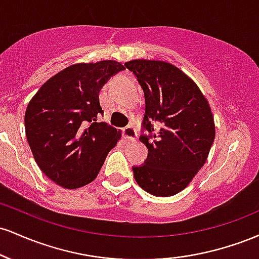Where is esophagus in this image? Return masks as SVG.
Returning a JSON list of instances; mask_svg holds the SVG:
<instances>
[{
	"mask_svg": "<svg viewBox=\"0 0 259 259\" xmlns=\"http://www.w3.org/2000/svg\"><path fill=\"white\" fill-rule=\"evenodd\" d=\"M123 134H124V136H125V139H129V140H134L136 136H138V132H136L135 127L132 125H127L124 127Z\"/></svg>",
	"mask_w": 259,
	"mask_h": 259,
	"instance_id": "1",
	"label": "esophagus"
}]
</instances>
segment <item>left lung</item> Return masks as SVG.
I'll return each mask as SVG.
<instances>
[{
	"label": "left lung",
	"mask_w": 259,
	"mask_h": 259,
	"mask_svg": "<svg viewBox=\"0 0 259 259\" xmlns=\"http://www.w3.org/2000/svg\"><path fill=\"white\" fill-rule=\"evenodd\" d=\"M125 67L138 79L146 103L140 141L148 154L144 164L133 167L134 178L148 194L173 196L206 163L215 136L212 111L198 86L175 65L134 59Z\"/></svg>",
	"instance_id": "left-lung-1"
}]
</instances>
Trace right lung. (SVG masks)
Instances as JSON below:
<instances>
[{
  "label": "right lung",
  "mask_w": 259,
  "mask_h": 259,
  "mask_svg": "<svg viewBox=\"0 0 259 259\" xmlns=\"http://www.w3.org/2000/svg\"><path fill=\"white\" fill-rule=\"evenodd\" d=\"M115 61L70 65L41 86L25 112V134L42 173L64 189L96 179L109 151L120 139L105 121L100 91L118 72Z\"/></svg>",
  "instance_id": "obj_1"
}]
</instances>
